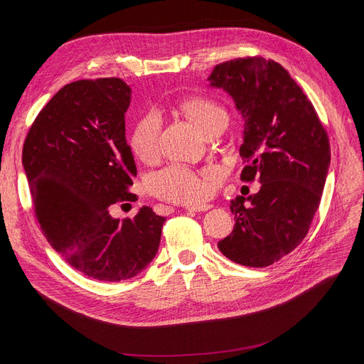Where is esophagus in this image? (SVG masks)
<instances>
[{
  "instance_id": "obj_1",
  "label": "esophagus",
  "mask_w": 364,
  "mask_h": 364,
  "mask_svg": "<svg viewBox=\"0 0 364 364\" xmlns=\"http://www.w3.org/2000/svg\"><path fill=\"white\" fill-rule=\"evenodd\" d=\"M156 208H158V211H159L161 214H169V211H172L171 206H165V205H158ZM211 208H213V205L203 203V205L187 206L186 209H187V211H190V213H202V211H208V209H211Z\"/></svg>"
}]
</instances>
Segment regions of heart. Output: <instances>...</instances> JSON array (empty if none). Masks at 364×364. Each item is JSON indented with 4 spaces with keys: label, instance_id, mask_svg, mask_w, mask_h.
I'll return each instance as SVG.
<instances>
[{
    "label": "heart",
    "instance_id": "obj_1",
    "mask_svg": "<svg viewBox=\"0 0 364 364\" xmlns=\"http://www.w3.org/2000/svg\"><path fill=\"white\" fill-rule=\"evenodd\" d=\"M181 110L205 134L209 136L221 127L227 125V112L213 99L188 97L181 102ZM162 129V119L158 110L144 112L137 119L129 136L132 151L141 159H150L158 153ZM215 171L205 174L181 165H169L153 172L147 180V188L151 195L177 203H198L208 198L211 192V181Z\"/></svg>",
    "mask_w": 364,
    "mask_h": 364
}]
</instances>
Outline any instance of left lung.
<instances>
[{
	"instance_id": "left-lung-1",
	"label": "left lung",
	"mask_w": 364,
	"mask_h": 364,
	"mask_svg": "<svg viewBox=\"0 0 364 364\" xmlns=\"http://www.w3.org/2000/svg\"><path fill=\"white\" fill-rule=\"evenodd\" d=\"M209 81L232 95L245 121L240 180L261 183L257 195L230 202L236 223L218 250L240 265H272L309 233L331 164L328 132L274 60L239 57L217 65Z\"/></svg>"
}]
</instances>
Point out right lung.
Listing matches in <instances>:
<instances>
[{
    "instance_id": "right-lung-1",
    "label": "right lung",
    "mask_w": 364,
    "mask_h": 364,
    "mask_svg": "<svg viewBox=\"0 0 364 364\" xmlns=\"http://www.w3.org/2000/svg\"><path fill=\"white\" fill-rule=\"evenodd\" d=\"M131 90L119 78L65 85L38 113L22 162L33 213L48 243L73 269L102 282L141 273L155 258L165 218L143 206L114 220L109 206L137 200L125 139Z\"/></svg>"
}]
</instances>
